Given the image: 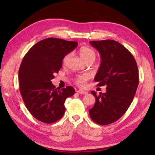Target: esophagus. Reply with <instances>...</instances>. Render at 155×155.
<instances>
[{
  "mask_svg": "<svg viewBox=\"0 0 155 155\" xmlns=\"http://www.w3.org/2000/svg\"><path fill=\"white\" fill-rule=\"evenodd\" d=\"M77 92L78 94H83V95H85V94H87V91H84V90H77Z\"/></svg>",
  "mask_w": 155,
  "mask_h": 155,
  "instance_id": "esophagus-1",
  "label": "esophagus"
}]
</instances>
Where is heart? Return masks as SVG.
I'll list each match as a JSON object with an SVG mask.
<instances>
[{
  "mask_svg": "<svg viewBox=\"0 0 155 155\" xmlns=\"http://www.w3.org/2000/svg\"><path fill=\"white\" fill-rule=\"evenodd\" d=\"M78 53H79L80 56L81 57L84 61H88V60H92L94 61L96 57V52L93 51L92 49L87 46H82L78 50ZM70 54H66L63 59V64H65L68 61V59H69ZM89 79V76L87 74H80L78 75L77 77L75 78V83L77 84L78 85L83 87L85 85L87 81Z\"/></svg>",
  "mask_w": 155,
  "mask_h": 155,
  "instance_id": "heart-1",
  "label": "heart"
}]
</instances>
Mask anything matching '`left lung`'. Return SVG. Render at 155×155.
I'll return each instance as SVG.
<instances>
[{
  "label": "left lung",
  "mask_w": 155,
  "mask_h": 155,
  "mask_svg": "<svg viewBox=\"0 0 155 155\" xmlns=\"http://www.w3.org/2000/svg\"><path fill=\"white\" fill-rule=\"evenodd\" d=\"M99 52L101 63L94 81L98 86L106 85L105 93L96 95L94 107L89 110L91 119L101 125L119 120L132 103L139 84L137 63L133 54L116 41H90Z\"/></svg>",
  "instance_id": "left-lung-1"
}]
</instances>
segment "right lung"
<instances>
[{"mask_svg":"<svg viewBox=\"0 0 155 155\" xmlns=\"http://www.w3.org/2000/svg\"><path fill=\"white\" fill-rule=\"evenodd\" d=\"M77 41L47 38L38 41L25 54L18 78L21 96L28 111L39 121L55 122L65 113V99L74 94L71 86L56 88L51 80L62 67V60L77 46Z\"/></svg>","mask_w":155,"mask_h":155,"instance_id":"1","label":"right lung"}]
</instances>
